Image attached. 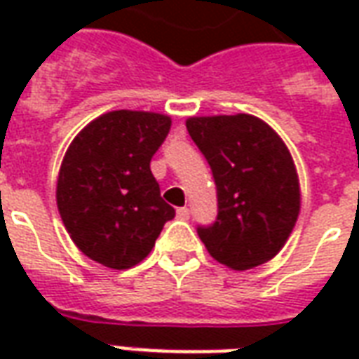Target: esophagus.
Segmentation results:
<instances>
[{
	"label": "esophagus",
	"instance_id": "1",
	"mask_svg": "<svg viewBox=\"0 0 359 359\" xmlns=\"http://www.w3.org/2000/svg\"><path fill=\"white\" fill-rule=\"evenodd\" d=\"M177 217L188 219L190 217V210H188V208H179V210H177Z\"/></svg>",
	"mask_w": 359,
	"mask_h": 359
}]
</instances>
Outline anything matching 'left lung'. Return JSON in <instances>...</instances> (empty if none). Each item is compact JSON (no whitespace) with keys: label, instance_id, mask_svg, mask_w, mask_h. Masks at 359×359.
Here are the masks:
<instances>
[{"label":"left lung","instance_id":"8db88e82","mask_svg":"<svg viewBox=\"0 0 359 359\" xmlns=\"http://www.w3.org/2000/svg\"><path fill=\"white\" fill-rule=\"evenodd\" d=\"M190 138L210 163L217 217L198 236L219 264L244 271L285 246L300 213L294 161L278 134L254 115L190 117Z\"/></svg>","mask_w":359,"mask_h":359}]
</instances>
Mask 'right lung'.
Wrapping results in <instances>:
<instances>
[{"label":"right lung","instance_id":"1","mask_svg":"<svg viewBox=\"0 0 359 359\" xmlns=\"http://www.w3.org/2000/svg\"><path fill=\"white\" fill-rule=\"evenodd\" d=\"M171 118L111 111L69 146L57 179V208L73 242L90 259L128 269L148 256L175 210L159 192L149 161Z\"/></svg>","mask_w":359,"mask_h":359}]
</instances>
